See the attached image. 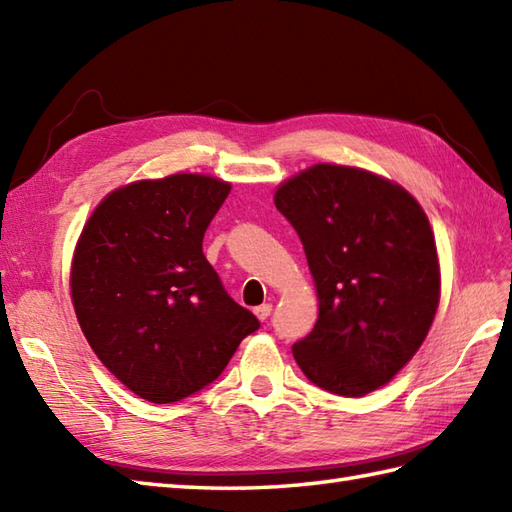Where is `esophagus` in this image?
<instances>
[{
  "mask_svg": "<svg viewBox=\"0 0 512 512\" xmlns=\"http://www.w3.org/2000/svg\"><path fill=\"white\" fill-rule=\"evenodd\" d=\"M253 312L259 321H266L270 317V312H273V306H270V303H262V306H257Z\"/></svg>",
  "mask_w": 512,
  "mask_h": 512,
  "instance_id": "34e87169",
  "label": "esophagus"
}]
</instances>
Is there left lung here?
I'll use <instances>...</instances> for the list:
<instances>
[{
	"instance_id": "1",
	"label": "left lung",
	"mask_w": 512,
	"mask_h": 512,
	"mask_svg": "<svg viewBox=\"0 0 512 512\" xmlns=\"http://www.w3.org/2000/svg\"><path fill=\"white\" fill-rule=\"evenodd\" d=\"M275 206L295 226L319 319L292 345L301 372L339 396L387 385L427 339L440 303L429 217L398 182L319 162L284 180Z\"/></svg>"
}]
</instances>
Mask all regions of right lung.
<instances>
[{
  "label": "right lung",
  "instance_id": "add662e5",
  "mask_svg": "<svg viewBox=\"0 0 512 512\" xmlns=\"http://www.w3.org/2000/svg\"><path fill=\"white\" fill-rule=\"evenodd\" d=\"M228 191L231 182L204 173L123 184L96 204L74 246L70 295L85 339L156 405L213 383L259 328L202 253Z\"/></svg>",
  "mask_w": 512,
  "mask_h": 512
}]
</instances>
